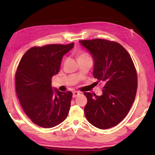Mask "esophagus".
I'll return each mask as SVG.
<instances>
[{
    "instance_id": "obj_1",
    "label": "esophagus",
    "mask_w": 155,
    "mask_h": 155,
    "mask_svg": "<svg viewBox=\"0 0 155 155\" xmlns=\"http://www.w3.org/2000/svg\"><path fill=\"white\" fill-rule=\"evenodd\" d=\"M81 94V93H79V92H78V91H74V92H73V94H72V97H77V96H78V95H79Z\"/></svg>"
}]
</instances>
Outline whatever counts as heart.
Masks as SVG:
<instances>
[{"label":"heart","instance_id":"b5f03b06","mask_svg":"<svg viewBox=\"0 0 155 155\" xmlns=\"http://www.w3.org/2000/svg\"><path fill=\"white\" fill-rule=\"evenodd\" d=\"M84 55H87V54H81V56H84ZM81 56H80V57H81Z\"/></svg>","mask_w":155,"mask_h":155}]
</instances>
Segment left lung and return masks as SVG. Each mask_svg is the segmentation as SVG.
<instances>
[{
  "instance_id": "left-lung-1",
  "label": "left lung",
  "mask_w": 155,
  "mask_h": 155,
  "mask_svg": "<svg viewBox=\"0 0 155 155\" xmlns=\"http://www.w3.org/2000/svg\"><path fill=\"white\" fill-rule=\"evenodd\" d=\"M93 58V76L105 83L103 94L84 93V114L100 129L116 126L124 119L135 99L137 75L130 56L123 46L104 39L79 41Z\"/></svg>"
}]
</instances>
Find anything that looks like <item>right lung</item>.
<instances>
[{"instance_id":"add662e5","label":"right lung","mask_w":155,"mask_h":155,"mask_svg":"<svg viewBox=\"0 0 155 155\" xmlns=\"http://www.w3.org/2000/svg\"><path fill=\"white\" fill-rule=\"evenodd\" d=\"M73 43L32 47L22 56L15 76L16 91L22 109L32 123L52 128L67 117L72 93L51 87L64 54Z\"/></svg>"}]
</instances>
